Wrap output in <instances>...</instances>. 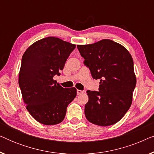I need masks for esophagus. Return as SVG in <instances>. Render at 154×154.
Segmentation results:
<instances>
[{"label": "esophagus", "instance_id": "34e87169", "mask_svg": "<svg viewBox=\"0 0 154 154\" xmlns=\"http://www.w3.org/2000/svg\"><path fill=\"white\" fill-rule=\"evenodd\" d=\"M82 93H83V90H77V94H78V95H80V94H81Z\"/></svg>", "mask_w": 154, "mask_h": 154}]
</instances>
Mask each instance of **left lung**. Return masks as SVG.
<instances>
[{"label":"left lung","instance_id":"8db88e82","mask_svg":"<svg viewBox=\"0 0 154 154\" xmlns=\"http://www.w3.org/2000/svg\"><path fill=\"white\" fill-rule=\"evenodd\" d=\"M77 48L92 78L100 80L99 92L87 91L86 119L97 125H113L132 104L137 80L131 54L121 44L109 39Z\"/></svg>","mask_w":154,"mask_h":154}]
</instances>
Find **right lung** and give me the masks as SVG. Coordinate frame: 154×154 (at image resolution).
Returning <instances> with one entry per match:
<instances>
[{"instance_id":"1","label":"right lung","mask_w":154,"mask_h":154,"mask_svg":"<svg viewBox=\"0 0 154 154\" xmlns=\"http://www.w3.org/2000/svg\"><path fill=\"white\" fill-rule=\"evenodd\" d=\"M75 45L55 37L39 40L23 54L19 73L22 98L32 117L43 125L64 120L68 105L77 94L75 88H64L54 81Z\"/></svg>"}]
</instances>
